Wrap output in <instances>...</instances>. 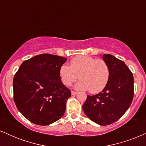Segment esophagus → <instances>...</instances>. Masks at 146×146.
Returning a JSON list of instances; mask_svg holds the SVG:
<instances>
[{"instance_id": "esophagus-1", "label": "esophagus", "mask_w": 146, "mask_h": 146, "mask_svg": "<svg viewBox=\"0 0 146 146\" xmlns=\"http://www.w3.org/2000/svg\"><path fill=\"white\" fill-rule=\"evenodd\" d=\"M78 92H75V91H73V90H72L71 91V95H77L78 94Z\"/></svg>"}]
</instances>
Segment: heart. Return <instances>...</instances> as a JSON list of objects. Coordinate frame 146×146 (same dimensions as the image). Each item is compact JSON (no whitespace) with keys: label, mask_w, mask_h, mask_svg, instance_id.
Here are the masks:
<instances>
[{"label":"heart","mask_w":146,"mask_h":146,"mask_svg":"<svg viewBox=\"0 0 146 146\" xmlns=\"http://www.w3.org/2000/svg\"><path fill=\"white\" fill-rule=\"evenodd\" d=\"M69 65L64 64L60 68V76L66 86H71L78 80L75 89L88 90L90 93L102 91L109 81L110 71L105 60L91 56H78L71 60Z\"/></svg>","instance_id":"b5f03b06"}]
</instances>
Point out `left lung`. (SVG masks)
Returning a JSON list of instances; mask_svg holds the SVG:
<instances>
[{
    "label": "left lung",
    "mask_w": 146,
    "mask_h": 146,
    "mask_svg": "<svg viewBox=\"0 0 146 146\" xmlns=\"http://www.w3.org/2000/svg\"><path fill=\"white\" fill-rule=\"evenodd\" d=\"M103 60L109 66V81L102 92L87 96L82 109L91 121L107 125L119 119L130 107L133 100L134 78L123 61L110 54H104Z\"/></svg>",
    "instance_id": "left-lung-1"
}]
</instances>
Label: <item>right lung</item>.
<instances>
[{"label":"right lung","mask_w":146,"mask_h":146,"mask_svg":"<svg viewBox=\"0 0 146 146\" xmlns=\"http://www.w3.org/2000/svg\"><path fill=\"white\" fill-rule=\"evenodd\" d=\"M66 60L56 55H38L23 62L15 74L14 102L29 121L46 125L63 116L71 95L60 76V66Z\"/></svg>","instance_id":"right-lung-1"}]
</instances>
